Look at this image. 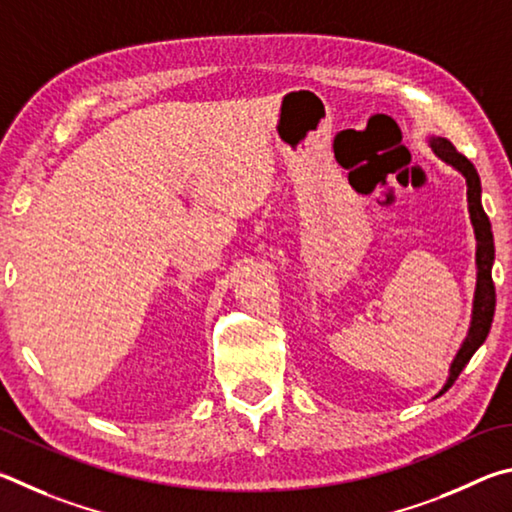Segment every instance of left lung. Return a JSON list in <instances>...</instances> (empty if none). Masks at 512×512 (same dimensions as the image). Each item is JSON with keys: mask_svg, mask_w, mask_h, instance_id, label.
Returning a JSON list of instances; mask_svg holds the SVG:
<instances>
[{"mask_svg": "<svg viewBox=\"0 0 512 512\" xmlns=\"http://www.w3.org/2000/svg\"><path fill=\"white\" fill-rule=\"evenodd\" d=\"M427 143L438 159L445 161L447 166H452L456 173L463 175L465 186H468L470 222L474 229V240H477V254H474V265H477V285H474L470 328H468V335H465V339H463L461 348L456 351L454 360L450 364V373H447L443 389L438 391V396H443V393L452 387L454 380L459 378V373L465 369V364L470 362V357L477 353V348L486 342V337L490 333L492 317H495V283H492L495 238H492V227H490L488 215H486V211H483L481 179H479L477 168L472 166V161L468 157H463L461 152H456L452 143L443 137H429Z\"/></svg>", "mask_w": 512, "mask_h": 512, "instance_id": "obj_1", "label": "left lung"}]
</instances>
